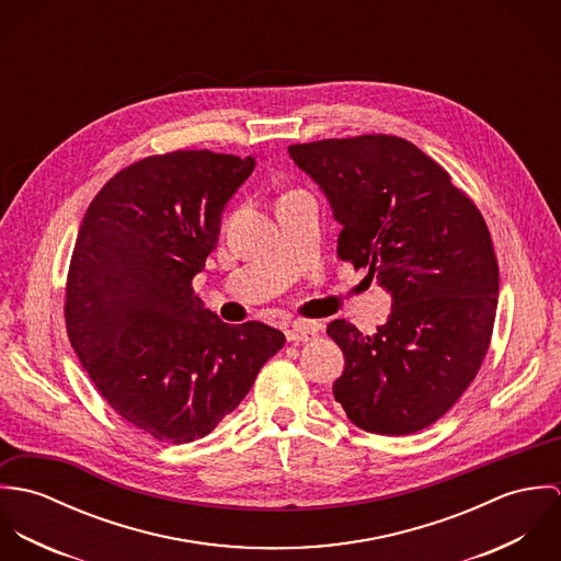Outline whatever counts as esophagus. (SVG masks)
<instances>
[{
	"label": "esophagus",
	"mask_w": 561,
	"mask_h": 561,
	"mask_svg": "<svg viewBox=\"0 0 561 561\" xmlns=\"http://www.w3.org/2000/svg\"><path fill=\"white\" fill-rule=\"evenodd\" d=\"M287 341L300 343V341H311L320 334V323L318 321H294L287 330Z\"/></svg>",
	"instance_id": "1"
}]
</instances>
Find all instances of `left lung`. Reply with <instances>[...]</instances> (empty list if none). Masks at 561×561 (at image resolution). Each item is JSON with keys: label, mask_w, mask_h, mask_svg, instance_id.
Returning a JSON list of instances; mask_svg holds the SVG:
<instances>
[{"label": "left lung", "mask_w": 561, "mask_h": 561, "mask_svg": "<svg viewBox=\"0 0 561 561\" xmlns=\"http://www.w3.org/2000/svg\"><path fill=\"white\" fill-rule=\"evenodd\" d=\"M341 225L336 254L391 296L369 336L334 320L345 356L332 385L350 421L374 434H414L473 382L488 352L499 265L478 207L412 142L358 136L291 145Z\"/></svg>", "instance_id": "left-lung-1"}]
</instances>
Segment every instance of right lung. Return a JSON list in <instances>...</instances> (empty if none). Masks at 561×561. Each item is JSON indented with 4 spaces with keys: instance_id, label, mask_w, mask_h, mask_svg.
<instances>
[{
    "instance_id": "obj_1",
    "label": "right lung",
    "mask_w": 561,
    "mask_h": 561,
    "mask_svg": "<svg viewBox=\"0 0 561 561\" xmlns=\"http://www.w3.org/2000/svg\"><path fill=\"white\" fill-rule=\"evenodd\" d=\"M254 158L174 151L114 174L73 248L65 318L99 393L161 443L207 436L285 345L261 321L225 323L192 278Z\"/></svg>"
}]
</instances>
